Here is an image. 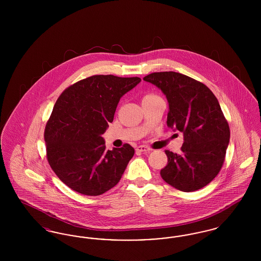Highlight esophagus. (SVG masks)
Listing matches in <instances>:
<instances>
[{
  "label": "esophagus",
  "instance_id": "esophagus-1",
  "mask_svg": "<svg viewBox=\"0 0 261 261\" xmlns=\"http://www.w3.org/2000/svg\"><path fill=\"white\" fill-rule=\"evenodd\" d=\"M137 151H140V152H144V151H150L151 149H149V147H147V146H139V147H137L136 149Z\"/></svg>",
  "mask_w": 261,
  "mask_h": 261
}]
</instances>
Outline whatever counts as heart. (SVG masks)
Here are the masks:
<instances>
[{
  "label": "heart",
  "mask_w": 261,
  "mask_h": 261,
  "mask_svg": "<svg viewBox=\"0 0 261 261\" xmlns=\"http://www.w3.org/2000/svg\"><path fill=\"white\" fill-rule=\"evenodd\" d=\"M148 96H151V95H148ZM148 96H146V97H148Z\"/></svg>",
  "instance_id": "1"
}]
</instances>
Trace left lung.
Masks as SVG:
<instances>
[{
    "label": "left lung",
    "instance_id": "left-lung-1",
    "mask_svg": "<svg viewBox=\"0 0 261 261\" xmlns=\"http://www.w3.org/2000/svg\"><path fill=\"white\" fill-rule=\"evenodd\" d=\"M165 95L167 126L183 133L180 154L165 150L168 162L162 178L183 192L201 189L219 173L230 140V129L218 99L199 81L178 72H154L144 77Z\"/></svg>",
    "mask_w": 261,
    "mask_h": 261
}]
</instances>
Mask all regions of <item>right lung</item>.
I'll return each instance as SVG.
<instances>
[{
    "mask_svg": "<svg viewBox=\"0 0 261 261\" xmlns=\"http://www.w3.org/2000/svg\"><path fill=\"white\" fill-rule=\"evenodd\" d=\"M139 77L94 75L63 91L45 129L48 162L75 192L99 196L115 186L135 150L128 145L106 149L102 134L113 121L120 99Z\"/></svg>",
    "mask_w": 261,
    "mask_h": 261,
    "instance_id": "add662e5",
    "label": "right lung"
}]
</instances>
